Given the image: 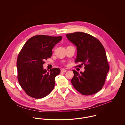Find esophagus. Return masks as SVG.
Here are the masks:
<instances>
[{
    "instance_id": "34e87169",
    "label": "esophagus",
    "mask_w": 125,
    "mask_h": 125,
    "mask_svg": "<svg viewBox=\"0 0 125 125\" xmlns=\"http://www.w3.org/2000/svg\"><path fill=\"white\" fill-rule=\"evenodd\" d=\"M66 71H67L66 70L64 69H62V70H61V73H65V72H66Z\"/></svg>"
}]
</instances>
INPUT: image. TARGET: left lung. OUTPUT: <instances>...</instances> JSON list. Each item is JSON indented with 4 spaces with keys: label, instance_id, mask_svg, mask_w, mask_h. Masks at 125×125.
I'll list each match as a JSON object with an SVG mask.
<instances>
[{
    "label": "left lung",
    "instance_id": "8db88e82",
    "mask_svg": "<svg viewBox=\"0 0 125 125\" xmlns=\"http://www.w3.org/2000/svg\"><path fill=\"white\" fill-rule=\"evenodd\" d=\"M66 36L76 47L75 62L85 65L84 72L78 73L73 70V86L84 95L96 93L104 85L109 70L104 46L97 38L83 32L67 34Z\"/></svg>",
    "mask_w": 125,
    "mask_h": 125
}]
</instances>
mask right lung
Returning <instances> with one entry per match:
<instances>
[{
    "instance_id": "right-lung-1",
    "label": "right lung",
    "mask_w": 125,
    "mask_h": 125,
    "mask_svg": "<svg viewBox=\"0 0 125 125\" xmlns=\"http://www.w3.org/2000/svg\"><path fill=\"white\" fill-rule=\"evenodd\" d=\"M62 39V36H34L26 41L19 54L18 81L22 89L30 97L41 99L53 89L55 77L61 70L54 68L47 72L43 65L45 60L51 57L52 50Z\"/></svg>"
}]
</instances>
